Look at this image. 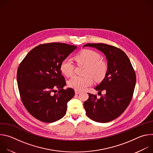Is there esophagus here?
Listing matches in <instances>:
<instances>
[{
    "label": "esophagus",
    "instance_id": "obj_1",
    "mask_svg": "<svg viewBox=\"0 0 153 153\" xmlns=\"http://www.w3.org/2000/svg\"><path fill=\"white\" fill-rule=\"evenodd\" d=\"M80 93H81V91H80L75 90V94H80Z\"/></svg>",
    "mask_w": 153,
    "mask_h": 153
}]
</instances>
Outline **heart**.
<instances>
[{"label": "heart", "mask_w": 153, "mask_h": 153, "mask_svg": "<svg viewBox=\"0 0 153 153\" xmlns=\"http://www.w3.org/2000/svg\"><path fill=\"white\" fill-rule=\"evenodd\" d=\"M100 55L91 50H83L75 56V59L78 65H85L84 77L74 76L68 82L70 88L77 91L85 90L93 83V78L96 81H101L106 77L108 72V65L106 62L100 59ZM61 72L67 77L71 76L74 71L75 65L70 59L63 60L60 66Z\"/></svg>", "instance_id": "b5f03b06"}]
</instances>
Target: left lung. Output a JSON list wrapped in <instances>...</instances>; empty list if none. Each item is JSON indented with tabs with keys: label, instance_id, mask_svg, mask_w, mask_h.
Listing matches in <instances>:
<instances>
[{
	"label": "left lung",
	"instance_id": "left-lung-1",
	"mask_svg": "<svg viewBox=\"0 0 153 153\" xmlns=\"http://www.w3.org/2000/svg\"><path fill=\"white\" fill-rule=\"evenodd\" d=\"M83 47L95 48L106 56L108 72L102 82L95 87L99 93L106 94L100 99L88 93L84 102L86 114L91 120L106 123L120 116L132 99L136 82L134 70L126 54L120 48L105 43H87Z\"/></svg>",
	"mask_w": 153,
	"mask_h": 153
}]
</instances>
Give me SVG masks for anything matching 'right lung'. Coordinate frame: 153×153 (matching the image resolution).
<instances>
[{
  "mask_svg": "<svg viewBox=\"0 0 153 153\" xmlns=\"http://www.w3.org/2000/svg\"><path fill=\"white\" fill-rule=\"evenodd\" d=\"M76 48L63 43H43L32 49L20 62L17 72L20 99L37 120L52 123L66 114L67 103L75 92L70 88H63L66 82L60 66Z\"/></svg>",
  "mask_w": 153,
  "mask_h": 153,
  "instance_id": "add662e5",
  "label": "right lung"
}]
</instances>
